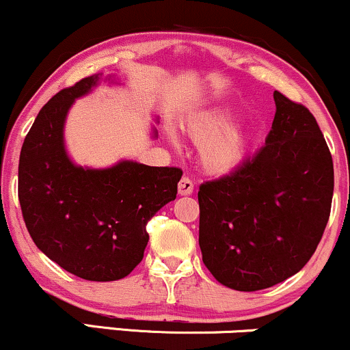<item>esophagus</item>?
Instances as JSON below:
<instances>
[{"label":"esophagus","instance_id":"esophagus-1","mask_svg":"<svg viewBox=\"0 0 350 350\" xmlns=\"http://www.w3.org/2000/svg\"><path fill=\"white\" fill-rule=\"evenodd\" d=\"M179 194L180 196H189L192 194V191H194V184H192V180L189 178H183L179 180Z\"/></svg>","mask_w":350,"mask_h":350}]
</instances>
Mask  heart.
I'll list each match as a JSON object with an SVG mask.
<instances>
[{
    "label": "heart",
    "instance_id": "obj_1",
    "mask_svg": "<svg viewBox=\"0 0 350 350\" xmlns=\"http://www.w3.org/2000/svg\"><path fill=\"white\" fill-rule=\"evenodd\" d=\"M228 118L222 113H206L189 120L184 126L194 143L200 144V163L208 172H230L243 163L250 136L242 126H227ZM174 139V135H171Z\"/></svg>",
    "mask_w": 350,
    "mask_h": 350
}]
</instances>
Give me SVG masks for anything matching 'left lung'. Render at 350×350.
I'll list each match as a JSON object with an SVG mask.
<instances>
[{"label": "left lung", "mask_w": 350, "mask_h": 350, "mask_svg": "<svg viewBox=\"0 0 350 350\" xmlns=\"http://www.w3.org/2000/svg\"><path fill=\"white\" fill-rule=\"evenodd\" d=\"M265 144L199 187V247L214 278L237 291L275 286L316 252L331 214L334 166L316 118L275 90Z\"/></svg>", "instance_id": "obj_1"}]
</instances>
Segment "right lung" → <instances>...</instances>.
Wrapping results in <instances>:
<instances>
[{
    "mask_svg": "<svg viewBox=\"0 0 350 350\" xmlns=\"http://www.w3.org/2000/svg\"><path fill=\"white\" fill-rule=\"evenodd\" d=\"M98 82V74L82 79L41 108L21 148L18 194L27 232L44 255L79 278L115 281L143 260L146 224L176 199L183 171L128 159L105 170L72 161L64 142L67 113Z\"/></svg>",
    "mask_w": 350,
    "mask_h": 350,
    "instance_id": "obj_1",
    "label": "right lung"
}]
</instances>
